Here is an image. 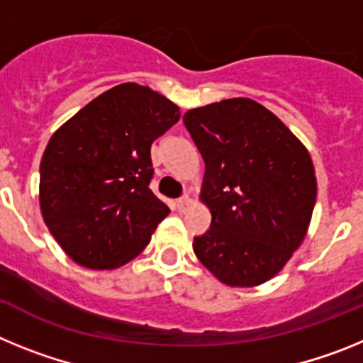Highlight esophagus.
<instances>
[{"mask_svg": "<svg viewBox=\"0 0 363 363\" xmlns=\"http://www.w3.org/2000/svg\"><path fill=\"white\" fill-rule=\"evenodd\" d=\"M189 203H191V198H189V194H184L182 198H178L176 207H178V211H185L189 207Z\"/></svg>", "mask_w": 363, "mask_h": 363, "instance_id": "34e87169", "label": "esophagus"}]
</instances>
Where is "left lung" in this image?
I'll return each mask as SVG.
<instances>
[{
  "label": "left lung",
  "instance_id": "left-lung-1",
  "mask_svg": "<svg viewBox=\"0 0 363 363\" xmlns=\"http://www.w3.org/2000/svg\"><path fill=\"white\" fill-rule=\"evenodd\" d=\"M184 123L205 162L201 200L213 214L194 255L221 284H264L306 238L316 201L309 152L249 98L192 108Z\"/></svg>",
  "mask_w": 363,
  "mask_h": 363
}]
</instances>
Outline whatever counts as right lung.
Listing matches in <instances>:
<instances>
[{
	"label": "right lung",
	"mask_w": 363,
	"mask_h": 363,
	"mask_svg": "<svg viewBox=\"0 0 363 363\" xmlns=\"http://www.w3.org/2000/svg\"><path fill=\"white\" fill-rule=\"evenodd\" d=\"M178 120L165 96L121 83L50 138L40 165L41 213L76 264L114 269L145 249L171 213L149 187L150 145Z\"/></svg>",
	"instance_id": "1"
}]
</instances>
